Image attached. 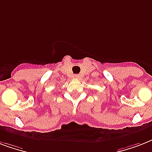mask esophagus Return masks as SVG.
Segmentation results:
<instances>
[{"mask_svg":"<svg viewBox=\"0 0 152 152\" xmlns=\"http://www.w3.org/2000/svg\"><path fill=\"white\" fill-rule=\"evenodd\" d=\"M74 78L80 79V75H79V74H76V75H75V76H74Z\"/></svg>","mask_w":152,"mask_h":152,"instance_id":"obj_1","label":"esophagus"}]
</instances>
